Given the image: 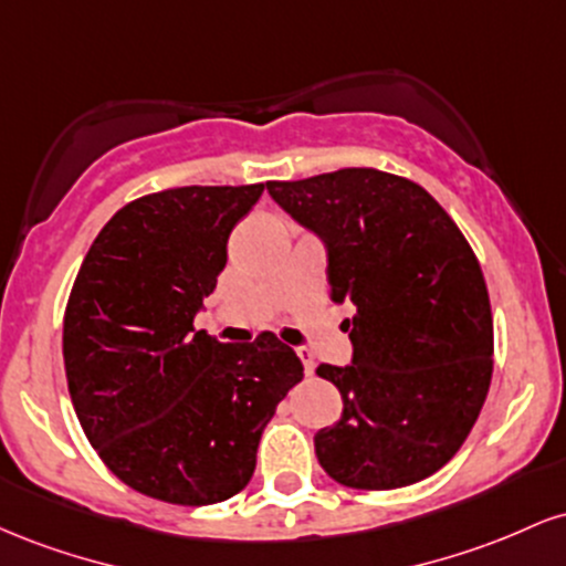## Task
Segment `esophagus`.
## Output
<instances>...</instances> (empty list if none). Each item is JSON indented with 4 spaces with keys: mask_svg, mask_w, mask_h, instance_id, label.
<instances>
[{
    "mask_svg": "<svg viewBox=\"0 0 566 566\" xmlns=\"http://www.w3.org/2000/svg\"><path fill=\"white\" fill-rule=\"evenodd\" d=\"M297 356H301V361H303V367H305V375H314V369H316L314 354H311L308 348H297Z\"/></svg>",
    "mask_w": 566,
    "mask_h": 566,
    "instance_id": "obj_1",
    "label": "esophagus"
}]
</instances>
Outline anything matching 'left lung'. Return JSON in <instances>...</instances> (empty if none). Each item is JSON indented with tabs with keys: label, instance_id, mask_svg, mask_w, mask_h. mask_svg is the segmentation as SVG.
Masks as SVG:
<instances>
[{
	"label": "left lung",
	"instance_id": "obj_1",
	"mask_svg": "<svg viewBox=\"0 0 566 566\" xmlns=\"http://www.w3.org/2000/svg\"><path fill=\"white\" fill-rule=\"evenodd\" d=\"M327 244L329 301L354 303L348 367L319 365L343 415L314 437L337 484L396 490L450 463L492 380L490 292L469 239L423 186L373 167L269 180Z\"/></svg>",
	"mask_w": 566,
	"mask_h": 566
}]
</instances>
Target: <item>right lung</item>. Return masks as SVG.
<instances>
[{
    "label": "right lung",
    "mask_w": 566,
    "mask_h": 566,
    "mask_svg": "<svg viewBox=\"0 0 566 566\" xmlns=\"http://www.w3.org/2000/svg\"><path fill=\"white\" fill-rule=\"evenodd\" d=\"M263 184L184 186L129 201L80 265L63 316L69 394L106 469L140 495L210 505L242 492L258 441L303 365L274 333L193 327L233 226Z\"/></svg>",
    "instance_id": "1"
}]
</instances>
